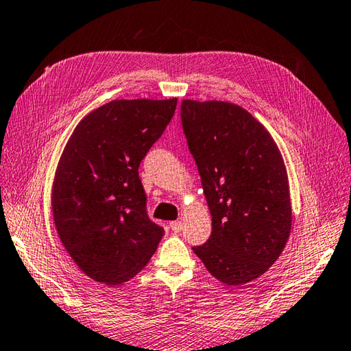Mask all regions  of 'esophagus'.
<instances>
[{
	"label": "esophagus",
	"instance_id": "obj_1",
	"mask_svg": "<svg viewBox=\"0 0 351 351\" xmlns=\"http://www.w3.org/2000/svg\"><path fill=\"white\" fill-rule=\"evenodd\" d=\"M170 230L173 231V232H181V230H182V222H181V221L171 222V223H170Z\"/></svg>",
	"mask_w": 351,
	"mask_h": 351
}]
</instances>
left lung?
Here are the masks:
<instances>
[{"instance_id":"8db88e82","label":"left lung","mask_w":351,"mask_h":351,"mask_svg":"<svg viewBox=\"0 0 351 351\" xmlns=\"http://www.w3.org/2000/svg\"><path fill=\"white\" fill-rule=\"evenodd\" d=\"M181 120L213 223L193 251L219 281L245 285L276 263L289 239L285 162L262 123L232 103L182 100Z\"/></svg>"}]
</instances>
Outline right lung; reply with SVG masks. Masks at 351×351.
<instances>
[{
  "instance_id": "add662e5",
  "label": "right lung",
  "mask_w": 351,
  "mask_h": 351,
  "mask_svg": "<svg viewBox=\"0 0 351 351\" xmlns=\"http://www.w3.org/2000/svg\"><path fill=\"white\" fill-rule=\"evenodd\" d=\"M178 99L112 100L74 129L58 164L51 208L60 242L88 277L117 286L135 277L164 230L149 219L138 167Z\"/></svg>"
}]
</instances>
